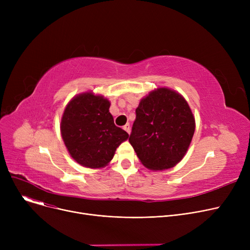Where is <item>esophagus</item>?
Returning a JSON list of instances; mask_svg holds the SVG:
<instances>
[{
	"label": "esophagus",
	"mask_w": 250,
	"mask_h": 250,
	"mask_svg": "<svg viewBox=\"0 0 250 250\" xmlns=\"http://www.w3.org/2000/svg\"><path fill=\"white\" fill-rule=\"evenodd\" d=\"M124 129L129 135V134H130V125H129V124H126V125L124 126Z\"/></svg>",
	"instance_id": "esophagus-1"
}]
</instances>
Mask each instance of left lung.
Listing matches in <instances>:
<instances>
[{
    "instance_id": "obj_1",
    "label": "left lung",
    "mask_w": 250,
    "mask_h": 250,
    "mask_svg": "<svg viewBox=\"0 0 250 250\" xmlns=\"http://www.w3.org/2000/svg\"><path fill=\"white\" fill-rule=\"evenodd\" d=\"M194 129V116L185 97L161 87L141 99L128 142L146 168L167 170L185 157Z\"/></svg>"
}]
</instances>
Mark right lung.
Listing matches in <instances>:
<instances>
[{
	"label": "right lung",
	"mask_w": 250,
	"mask_h": 250,
	"mask_svg": "<svg viewBox=\"0 0 250 250\" xmlns=\"http://www.w3.org/2000/svg\"><path fill=\"white\" fill-rule=\"evenodd\" d=\"M110 102L88 91L74 96L61 121V135L72 158L84 167L107 166L128 134L114 125Z\"/></svg>",
	"instance_id": "obj_1"
}]
</instances>
